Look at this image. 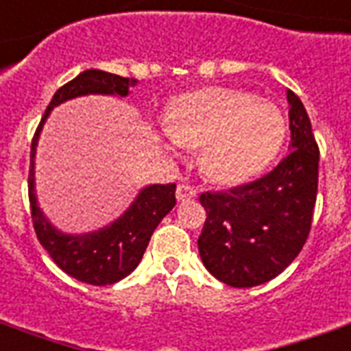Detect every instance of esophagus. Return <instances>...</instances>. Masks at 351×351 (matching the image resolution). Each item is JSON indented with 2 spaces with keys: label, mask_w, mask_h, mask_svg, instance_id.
Returning a JSON list of instances; mask_svg holds the SVG:
<instances>
[{
  "label": "esophagus",
  "mask_w": 351,
  "mask_h": 351,
  "mask_svg": "<svg viewBox=\"0 0 351 351\" xmlns=\"http://www.w3.org/2000/svg\"><path fill=\"white\" fill-rule=\"evenodd\" d=\"M197 191L193 186H189V184H178L176 186V199L178 201H191V199H195Z\"/></svg>",
  "instance_id": "1"
}]
</instances>
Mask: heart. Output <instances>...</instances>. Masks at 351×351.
Returning a JSON list of instances; mask_svg holds the SVG:
<instances>
[{"label": "heart", "mask_w": 351, "mask_h": 351, "mask_svg": "<svg viewBox=\"0 0 351 351\" xmlns=\"http://www.w3.org/2000/svg\"><path fill=\"white\" fill-rule=\"evenodd\" d=\"M249 93L212 87L178 98L167 111V136L201 150V169L219 184H238L271 162L285 139V117Z\"/></svg>", "instance_id": "heart-1"}]
</instances>
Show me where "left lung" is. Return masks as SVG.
Returning <instances> with one entry per match:
<instances>
[{
	"label": "left lung",
	"instance_id": "obj_1",
	"mask_svg": "<svg viewBox=\"0 0 351 351\" xmlns=\"http://www.w3.org/2000/svg\"><path fill=\"white\" fill-rule=\"evenodd\" d=\"M287 96L290 152L253 182L199 199L206 210L197 240L202 264L228 287L251 288L277 277L311 232L320 150L300 96Z\"/></svg>",
	"mask_w": 351,
	"mask_h": 351
}]
</instances>
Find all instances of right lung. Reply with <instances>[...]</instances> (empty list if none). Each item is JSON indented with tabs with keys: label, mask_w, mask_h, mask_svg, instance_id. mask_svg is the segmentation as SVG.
Returning <instances> with one entry per match:
<instances>
[{
	"label": "right lung",
	"mask_w": 351,
	"mask_h": 351,
	"mask_svg": "<svg viewBox=\"0 0 351 351\" xmlns=\"http://www.w3.org/2000/svg\"><path fill=\"white\" fill-rule=\"evenodd\" d=\"M136 83L137 80L134 77L115 76L104 70H85L72 82L64 83L63 87L57 89L31 141L27 191H29L31 219H33L35 234L40 245L48 251L51 261L56 262L64 274L77 281L95 285V287L113 285L137 268L154 228L176 204V184H154V186L145 188L137 195L136 202L111 227L102 228L93 234H61L48 223L37 204L35 186H33L35 184L33 182L35 147H37L38 134H40L44 121L56 106L74 96L90 95V93L126 96L130 87H134Z\"/></svg>",
	"instance_id": "right-lung-1"
}]
</instances>
